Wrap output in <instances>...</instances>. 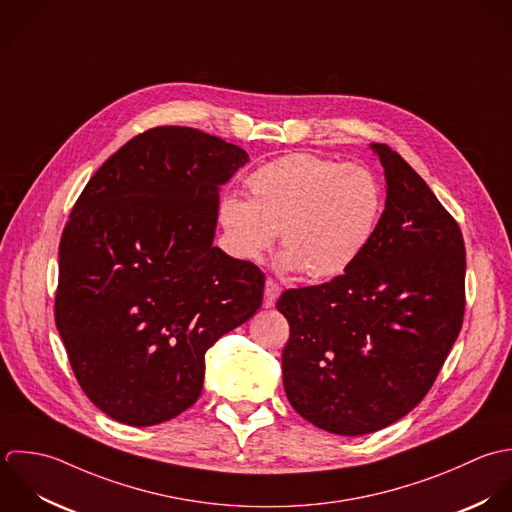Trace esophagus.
Segmentation results:
<instances>
[{"label": "esophagus", "mask_w": 512, "mask_h": 512, "mask_svg": "<svg viewBox=\"0 0 512 512\" xmlns=\"http://www.w3.org/2000/svg\"><path fill=\"white\" fill-rule=\"evenodd\" d=\"M280 292H282L280 284H278L276 280L268 278V280H266V284H264V306H266V308H272V306L276 304V300H278Z\"/></svg>", "instance_id": "obj_1"}]
</instances>
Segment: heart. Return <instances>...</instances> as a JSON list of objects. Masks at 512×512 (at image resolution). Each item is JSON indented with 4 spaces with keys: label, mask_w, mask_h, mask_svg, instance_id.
I'll return each instance as SVG.
<instances>
[{
    "label": "heart",
    "mask_w": 512,
    "mask_h": 512,
    "mask_svg": "<svg viewBox=\"0 0 512 512\" xmlns=\"http://www.w3.org/2000/svg\"><path fill=\"white\" fill-rule=\"evenodd\" d=\"M250 198L228 194L218 216L240 260H258L274 242L284 270L312 280L347 272L371 244L383 212V186L363 165L288 155L246 178Z\"/></svg>",
    "instance_id": "heart-1"
}]
</instances>
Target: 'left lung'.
Wrapping results in <instances>:
<instances>
[{
    "mask_svg": "<svg viewBox=\"0 0 512 512\" xmlns=\"http://www.w3.org/2000/svg\"><path fill=\"white\" fill-rule=\"evenodd\" d=\"M385 210L361 258L320 286L286 290L282 351L292 407L338 435L379 431L421 403L465 316V242L427 182L387 145H371Z\"/></svg>",
    "mask_w": 512,
    "mask_h": 512,
    "instance_id": "8db88e82",
    "label": "left lung"
}]
</instances>
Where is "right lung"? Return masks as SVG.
<instances>
[{"mask_svg":"<svg viewBox=\"0 0 512 512\" xmlns=\"http://www.w3.org/2000/svg\"><path fill=\"white\" fill-rule=\"evenodd\" d=\"M246 151L155 127L91 176L59 242L55 326L85 395L151 427L202 391L204 353L262 306L264 272L212 246L220 186Z\"/></svg>","mask_w":512,"mask_h":512,"instance_id":"obj_1","label":"right lung"}]
</instances>
